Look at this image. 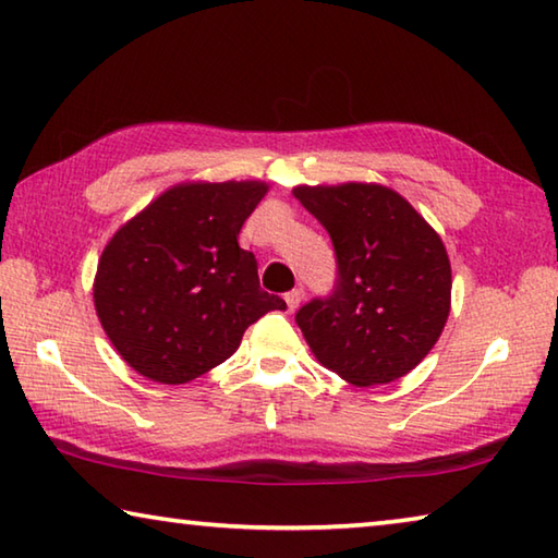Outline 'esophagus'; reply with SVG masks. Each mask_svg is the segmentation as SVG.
I'll return each mask as SVG.
<instances>
[{
	"label": "esophagus",
	"mask_w": 558,
	"mask_h": 558,
	"mask_svg": "<svg viewBox=\"0 0 558 558\" xmlns=\"http://www.w3.org/2000/svg\"><path fill=\"white\" fill-rule=\"evenodd\" d=\"M302 298H305V290H302V288H295V290H290V292H288V295H286V302H288V310H290V313H295V310L300 307Z\"/></svg>",
	"instance_id": "esophagus-1"
}]
</instances>
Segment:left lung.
Listing matches in <instances>:
<instances>
[{
	"label": "left lung",
	"mask_w": 558,
	"mask_h": 558,
	"mask_svg": "<svg viewBox=\"0 0 558 558\" xmlns=\"http://www.w3.org/2000/svg\"><path fill=\"white\" fill-rule=\"evenodd\" d=\"M292 194L325 226L337 256L332 295L295 315L317 362L354 386L401 379L426 359L450 313L440 235L381 184L295 186Z\"/></svg>",
	"instance_id": "8db88e82"
}]
</instances>
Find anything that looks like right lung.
Masks as SVG:
<instances>
[{"mask_svg": "<svg viewBox=\"0 0 558 558\" xmlns=\"http://www.w3.org/2000/svg\"><path fill=\"white\" fill-rule=\"evenodd\" d=\"M266 182H184L108 241L93 302L118 354L157 384H186L226 362L243 332L286 300L260 290L239 245Z\"/></svg>", "mask_w": 558, "mask_h": 558, "instance_id": "1", "label": "right lung"}]
</instances>
